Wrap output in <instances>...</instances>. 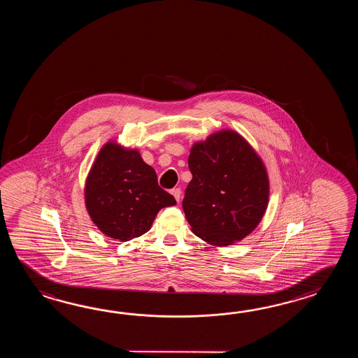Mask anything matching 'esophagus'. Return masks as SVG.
Wrapping results in <instances>:
<instances>
[{"label": "esophagus", "instance_id": "1", "mask_svg": "<svg viewBox=\"0 0 358 358\" xmlns=\"http://www.w3.org/2000/svg\"><path fill=\"white\" fill-rule=\"evenodd\" d=\"M171 194L176 197V201L179 202L180 201V197H182V190L180 188H174V189H171Z\"/></svg>", "mask_w": 358, "mask_h": 358}]
</instances>
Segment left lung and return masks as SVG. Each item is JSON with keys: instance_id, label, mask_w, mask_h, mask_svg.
<instances>
[{"instance_id": "left-lung-1", "label": "left lung", "mask_w": 358, "mask_h": 358, "mask_svg": "<svg viewBox=\"0 0 358 358\" xmlns=\"http://www.w3.org/2000/svg\"><path fill=\"white\" fill-rule=\"evenodd\" d=\"M192 173L182 210L192 231L213 245L242 241L259 225L268 202L262 161L233 130L215 133L192 147Z\"/></svg>"}]
</instances>
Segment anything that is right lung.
Returning a JSON list of instances; mask_svg holds the SVG:
<instances>
[{
	"label": "right lung",
	"instance_id": "right-lung-1",
	"mask_svg": "<svg viewBox=\"0 0 358 358\" xmlns=\"http://www.w3.org/2000/svg\"><path fill=\"white\" fill-rule=\"evenodd\" d=\"M84 194L92 221L103 234L120 242L145 234L161 208L176 205L139 152L114 142L99 151Z\"/></svg>",
	"mask_w": 358,
	"mask_h": 358
}]
</instances>
